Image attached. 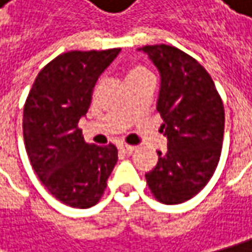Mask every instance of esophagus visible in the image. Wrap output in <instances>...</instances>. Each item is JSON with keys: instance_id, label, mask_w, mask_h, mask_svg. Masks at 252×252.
Here are the masks:
<instances>
[{"instance_id": "obj_1", "label": "esophagus", "mask_w": 252, "mask_h": 252, "mask_svg": "<svg viewBox=\"0 0 252 252\" xmlns=\"http://www.w3.org/2000/svg\"><path fill=\"white\" fill-rule=\"evenodd\" d=\"M118 149H120L121 152H124V154H132V152L135 151V147L126 145V144H120V145H118Z\"/></svg>"}]
</instances>
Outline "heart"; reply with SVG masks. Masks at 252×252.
I'll return each instance as SVG.
<instances>
[{
    "mask_svg": "<svg viewBox=\"0 0 252 252\" xmlns=\"http://www.w3.org/2000/svg\"><path fill=\"white\" fill-rule=\"evenodd\" d=\"M144 74H148V70L142 66H131L128 71H126V80H132V79H137L141 77Z\"/></svg>",
    "mask_w": 252,
    "mask_h": 252,
    "instance_id": "1",
    "label": "heart"
}]
</instances>
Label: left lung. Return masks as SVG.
<instances>
[{
    "instance_id": "8db88e82",
    "label": "left lung",
    "mask_w": 252,
    "mask_h": 252,
    "mask_svg": "<svg viewBox=\"0 0 252 252\" xmlns=\"http://www.w3.org/2000/svg\"><path fill=\"white\" fill-rule=\"evenodd\" d=\"M160 76L157 110L168 139L158 163L145 173L159 202L179 204L196 196L213 176L224 135V107L210 74L178 48L142 46Z\"/></svg>"
}]
</instances>
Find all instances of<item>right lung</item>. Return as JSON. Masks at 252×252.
Segmentation results:
<instances>
[{
  "label": "right lung",
  "instance_id": "1",
  "mask_svg": "<svg viewBox=\"0 0 252 252\" xmlns=\"http://www.w3.org/2000/svg\"><path fill=\"white\" fill-rule=\"evenodd\" d=\"M121 49L73 50L39 71L24 107V141L31 165L62 203L87 209L100 200L117 163V148L86 144L77 126L100 74Z\"/></svg>",
  "mask_w": 252,
  "mask_h": 252
}]
</instances>
